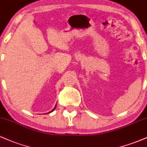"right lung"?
Masks as SVG:
<instances>
[{"label": "right lung", "instance_id": "1", "mask_svg": "<svg viewBox=\"0 0 147 147\" xmlns=\"http://www.w3.org/2000/svg\"><path fill=\"white\" fill-rule=\"evenodd\" d=\"M56 107H57V105L55 106V108H54V109H52V110L51 111H50V112H49V113H52V111H54V110H55V109H56Z\"/></svg>", "mask_w": 147, "mask_h": 147}]
</instances>
